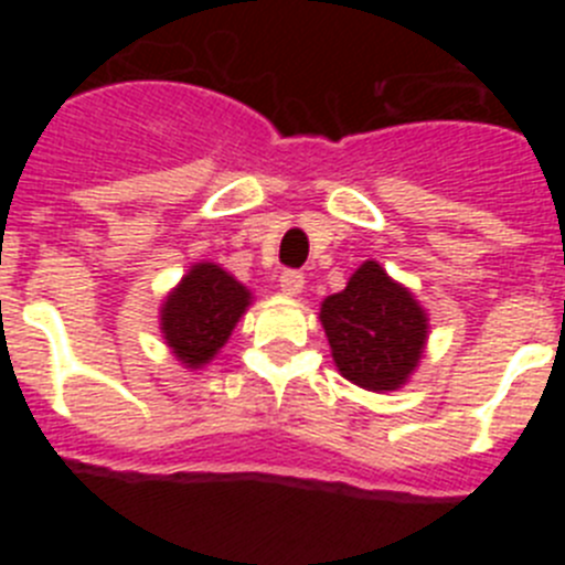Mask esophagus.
I'll list each match as a JSON object with an SVG mask.
<instances>
[{
	"mask_svg": "<svg viewBox=\"0 0 565 565\" xmlns=\"http://www.w3.org/2000/svg\"><path fill=\"white\" fill-rule=\"evenodd\" d=\"M279 288H282V294H288V297H299L302 288H306V277L299 271H282L279 274Z\"/></svg>",
	"mask_w": 565,
	"mask_h": 565,
	"instance_id": "34e87169",
	"label": "esophagus"
}]
</instances>
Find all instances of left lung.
I'll use <instances>...</instances> for the list:
<instances>
[{
  "label": "left lung",
  "mask_w": 565,
  "mask_h": 565,
  "mask_svg": "<svg viewBox=\"0 0 565 565\" xmlns=\"http://www.w3.org/2000/svg\"><path fill=\"white\" fill-rule=\"evenodd\" d=\"M319 322L337 371L371 393L402 391L430 337V317L416 294L376 259H364L342 291L322 299Z\"/></svg>",
  "instance_id": "left-lung-1"
}]
</instances>
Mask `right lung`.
<instances>
[{
    "instance_id": "obj_1",
    "label": "right lung",
    "mask_w": 565,
    "mask_h": 565,
    "mask_svg": "<svg viewBox=\"0 0 565 565\" xmlns=\"http://www.w3.org/2000/svg\"><path fill=\"white\" fill-rule=\"evenodd\" d=\"M252 302V291L217 263L203 259L189 266L158 311L169 353L186 371L206 367L228 342Z\"/></svg>"
}]
</instances>
